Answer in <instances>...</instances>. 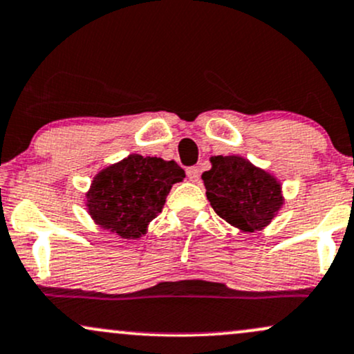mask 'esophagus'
I'll return each instance as SVG.
<instances>
[{"label":"esophagus","mask_w":354,"mask_h":354,"mask_svg":"<svg viewBox=\"0 0 354 354\" xmlns=\"http://www.w3.org/2000/svg\"><path fill=\"white\" fill-rule=\"evenodd\" d=\"M186 174H188V178L192 181H198L200 180V169L196 168V166H189L188 169H186Z\"/></svg>","instance_id":"1"}]
</instances>
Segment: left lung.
I'll return each mask as SVG.
<instances>
[{
  "label": "left lung",
  "mask_w": 354,
  "mask_h": 354,
  "mask_svg": "<svg viewBox=\"0 0 354 354\" xmlns=\"http://www.w3.org/2000/svg\"><path fill=\"white\" fill-rule=\"evenodd\" d=\"M201 178L216 215L247 232L270 223L284 201L275 178L240 156L212 158Z\"/></svg>",
  "instance_id": "1"
}]
</instances>
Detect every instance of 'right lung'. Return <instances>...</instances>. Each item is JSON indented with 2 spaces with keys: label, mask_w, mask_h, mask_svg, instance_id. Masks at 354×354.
<instances>
[{
  "label": "right lung",
  "mask_w": 354,
  "mask_h": 354,
  "mask_svg": "<svg viewBox=\"0 0 354 354\" xmlns=\"http://www.w3.org/2000/svg\"><path fill=\"white\" fill-rule=\"evenodd\" d=\"M183 178L178 162L131 154L94 178L87 193L88 213L120 239H138L161 213L171 186Z\"/></svg>",
  "instance_id": "right-lung-1"
}]
</instances>
